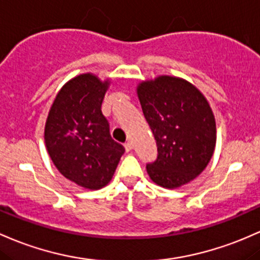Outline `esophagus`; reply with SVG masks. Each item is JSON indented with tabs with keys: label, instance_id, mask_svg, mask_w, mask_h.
Returning a JSON list of instances; mask_svg holds the SVG:
<instances>
[{
	"label": "esophagus",
	"instance_id": "esophagus-1",
	"mask_svg": "<svg viewBox=\"0 0 260 260\" xmlns=\"http://www.w3.org/2000/svg\"><path fill=\"white\" fill-rule=\"evenodd\" d=\"M124 149H125V152H131V150L133 149V143H132V142H127V143L124 144Z\"/></svg>",
	"mask_w": 260,
	"mask_h": 260
}]
</instances>
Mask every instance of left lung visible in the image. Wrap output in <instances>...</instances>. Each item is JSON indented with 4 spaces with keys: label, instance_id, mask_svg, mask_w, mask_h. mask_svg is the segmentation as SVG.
Returning a JSON list of instances; mask_svg holds the SVG:
<instances>
[{
    "label": "left lung",
    "instance_id": "1",
    "mask_svg": "<svg viewBox=\"0 0 260 260\" xmlns=\"http://www.w3.org/2000/svg\"><path fill=\"white\" fill-rule=\"evenodd\" d=\"M144 117L158 147L147 164L156 185L176 189L200 175L212 158L216 122L209 101L186 80L161 75L137 87Z\"/></svg>",
    "mask_w": 260,
    "mask_h": 260
}]
</instances>
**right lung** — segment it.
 I'll use <instances>...</instances> for the list:
<instances>
[{
    "label": "right lung",
    "instance_id": "add662e5",
    "mask_svg": "<svg viewBox=\"0 0 260 260\" xmlns=\"http://www.w3.org/2000/svg\"><path fill=\"white\" fill-rule=\"evenodd\" d=\"M108 86L110 80L93 74L75 76L58 92L45 122V145L56 169L88 190L106 186L124 153L101 111Z\"/></svg>",
    "mask_w": 260,
    "mask_h": 260
}]
</instances>
